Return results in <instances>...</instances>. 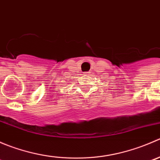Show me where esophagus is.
<instances>
[{
  "mask_svg": "<svg viewBox=\"0 0 160 160\" xmlns=\"http://www.w3.org/2000/svg\"><path fill=\"white\" fill-rule=\"evenodd\" d=\"M90 72H86V74H89Z\"/></svg>",
  "mask_w": 160,
  "mask_h": 160,
  "instance_id": "obj_1",
  "label": "esophagus"
}]
</instances>
